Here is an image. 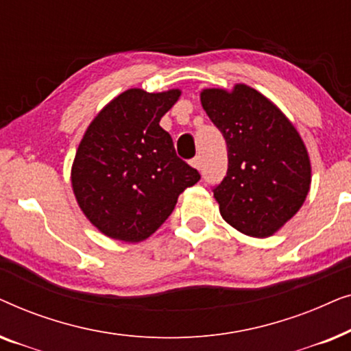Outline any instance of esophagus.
<instances>
[{"instance_id": "34e87169", "label": "esophagus", "mask_w": 351, "mask_h": 351, "mask_svg": "<svg viewBox=\"0 0 351 351\" xmlns=\"http://www.w3.org/2000/svg\"><path fill=\"white\" fill-rule=\"evenodd\" d=\"M191 166L196 167V169H201V156H195L193 160H191Z\"/></svg>"}]
</instances>
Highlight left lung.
I'll return each instance as SVG.
<instances>
[{
    "mask_svg": "<svg viewBox=\"0 0 351 351\" xmlns=\"http://www.w3.org/2000/svg\"><path fill=\"white\" fill-rule=\"evenodd\" d=\"M201 105L227 142V176L213 190L220 214L244 234L271 237L294 217L310 190V158L299 132L246 84L204 89Z\"/></svg>",
    "mask_w": 351,
    "mask_h": 351,
    "instance_id": "1",
    "label": "left lung"
}]
</instances>
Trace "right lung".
Returning a JSON list of instances; mask_svg holds the SVG:
<instances>
[{"mask_svg":"<svg viewBox=\"0 0 351 351\" xmlns=\"http://www.w3.org/2000/svg\"><path fill=\"white\" fill-rule=\"evenodd\" d=\"M179 89H128L105 105L84 132L71 186L90 223L113 239L138 243L165 223L199 172L177 156L160 119Z\"/></svg>","mask_w":351,"mask_h":351,"instance_id":"1","label":"right lung"}]
</instances>
